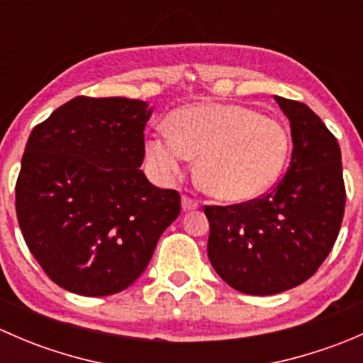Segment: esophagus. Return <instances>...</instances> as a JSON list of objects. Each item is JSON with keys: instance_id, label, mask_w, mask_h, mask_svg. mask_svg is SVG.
Segmentation results:
<instances>
[{"instance_id": "1", "label": "esophagus", "mask_w": 363, "mask_h": 363, "mask_svg": "<svg viewBox=\"0 0 363 363\" xmlns=\"http://www.w3.org/2000/svg\"><path fill=\"white\" fill-rule=\"evenodd\" d=\"M195 208H199V202H196V200L189 199V196H182V211L189 212L195 211Z\"/></svg>"}]
</instances>
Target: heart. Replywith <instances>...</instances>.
Returning a JSON list of instances; mask_svg holds the SVG:
<instances>
[{"instance_id":"b5f03b06","label":"heart","mask_w":363,"mask_h":363,"mask_svg":"<svg viewBox=\"0 0 363 363\" xmlns=\"http://www.w3.org/2000/svg\"><path fill=\"white\" fill-rule=\"evenodd\" d=\"M288 152L283 124L237 104L186 105L172 113L170 130L161 128L145 144L152 172L164 181L200 156V184L225 202H250L269 191Z\"/></svg>"}]
</instances>
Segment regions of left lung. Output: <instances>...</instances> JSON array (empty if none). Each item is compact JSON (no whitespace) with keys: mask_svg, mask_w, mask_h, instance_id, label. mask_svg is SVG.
Segmentation results:
<instances>
[{"mask_svg":"<svg viewBox=\"0 0 363 363\" xmlns=\"http://www.w3.org/2000/svg\"><path fill=\"white\" fill-rule=\"evenodd\" d=\"M274 100L290 119L294 140L284 177L269 195L203 208L208 259L246 295H276L309 279L334 247L346 205L337 138L306 104Z\"/></svg>","mask_w":363,"mask_h":363,"instance_id":"1","label":"left lung"}]
</instances>
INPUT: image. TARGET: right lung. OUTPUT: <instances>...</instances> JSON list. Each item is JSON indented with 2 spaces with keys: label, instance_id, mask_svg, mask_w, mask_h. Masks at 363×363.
<instances>
[{
  "label": "right lung",
  "instance_id": "add662e5",
  "mask_svg": "<svg viewBox=\"0 0 363 363\" xmlns=\"http://www.w3.org/2000/svg\"><path fill=\"white\" fill-rule=\"evenodd\" d=\"M151 113L140 100L77 96L29 135L17 221L43 272L72 294L126 290L181 214V195L140 170Z\"/></svg>",
  "mask_w": 363,
  "mask_h": 363
}]
</instances>
